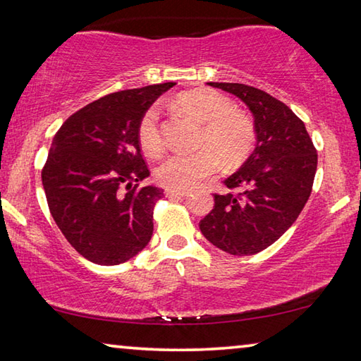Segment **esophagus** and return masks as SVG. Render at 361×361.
<instances>
[{"label": "esophagus", "mask_w": 361, "mask_h": 361, "mask_svg": "<svg viewBox=\"0 0 361 361\" xmlns=\"http://www.w3.org/2000/svg\"><path fill=\"white\" fill-rule=\"evenodd\" d=\"M188 194V191H181V189H166L167 197H185Z\"/></svg>", "instance_id": "1"}]
</instances>
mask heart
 I'll return each instance as SVG.
<instances>
[{
	"mask_svg": "<svg viewBox=\"0 0 361 361\" xmlns=\"http://www.w3.org/2000/svg\"><path fill=\"white\" fill-rule=\"evenodd\" d=\"M176 105L202 124L199 151L169 156L157 167V181L169 189H191L215 175L219 159L226 166L242 162L255 143V127L245 114L232 109V103L216 90L194 89L176 97ZM138 143L149 156L164 151L161 116L156 106L142 114L137 127Z\"/></svg>",
	"mask_w": 361,
	"mask_h": 361,
	"instance_id": "heart-1",
	"label": "heart"
}]
</instances>
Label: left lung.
Wrapping results in <instances>:
<instances>
[{"label": "left lung", "instance_id": "obj_1", "mask_svg": "<svg viewBox=\"0 0 361 361\" xmlns=\"http://www.w3.org/2000/svg\"><path fill=\"white\" fill-rule=\"evenodd\" d=\"M234 94L255 116L256 148L215 192L199 223L205 239L235 256L259 253L280 239L302 212L317 172V149L304 122L272 95L239 82H209Z\"/></svg>", "mask_w": 361, "mask_h": 361}]
</instances>
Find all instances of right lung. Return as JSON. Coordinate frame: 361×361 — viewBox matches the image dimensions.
<instances>
[{"label": "right lung", "mask_w": 361, "mask_h": 361, "mask_svg": "<svg viewBox=\"0 0 361 361\" xmlns=\"http://www.w3.org/2000/svg\"><path fill=\"white\" fill-rule=\"evenodd\" d=\"M175 82L102 97L71 114L56 137L41 178L49 210L71 247L102 266L129 261L148 245L162 189L149 176L137 127L142 114Z\"/></svg>", "instance_id": "1"}]
</instances>
